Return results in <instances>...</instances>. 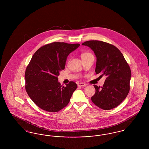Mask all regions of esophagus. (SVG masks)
Here are the masks:
<instances>
[{"label":"esophagus","instance_id":"esophagus-1","mask_svg":"<svg viewBox=\"0 0 149 149\" xmlns=\"http://www.w3.org/2000/svg\"><path fill=\"white\" fill-rule=\"evenodd\" d=\"M87 84H86L85 83H78V86H86Z\"/></svg>","mask_w":149,"mask_h":149}]
</instances>
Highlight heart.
<instances>
[{"label": "heart", "instance_id": "obj_1", "mask_svg": "<svg viewBox=\"0 0 149 149\" xmlns=\"http://www.w3.org/2000/svg\"><path fill=\"white\" fill-rule=\"evenodd\" d=\"M91 55H92V54L91 53H89V52H84V53H82L81 54V58L82 59V58L86 57L88 56H89Z\"/></svg>", "mask_w": 149, "mask_h": 149}]
</instances>
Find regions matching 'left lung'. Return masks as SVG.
<instances>
[{
    "label": "left lung",
    "mask_w": 149,
    "mask_h": 149,
    "mask_svg": "<svg viewBox=\"0 0 149 149\" xmlns=\"http://www.w3.org/2000/svg\"><path fill=\"white\" fill-rule=\"evenodd\" d=\"M82 45L90 47L95 54L96 74L107 77L102 87L94 85L95 93L91 98L93 103L104 110L118 106L127 95L131 78L123 54L113 45L100 41H88Z\"/></svg>",
    "instance_id": "1"
}]
</instances>
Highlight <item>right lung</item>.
Instances as JSON below:
<instances>
[{"instance_id":"obj_1","label":"right lung","mask_w":149,"mask_h":149,"mask_svg":"<svg viewBox=\"0 0 149 149\" xmlns=\"http://www.w3.org/2000/svg\"><path fill=\"white\" fill-rule=\"evenodd\" d=\"M80 44L53 42L40 48L34 54L25 72L26 90L36 104L50 112H56L69 103L77 85L70 81L66 86L58 81L67 57Z\"/></svg>"}]
</instances>
